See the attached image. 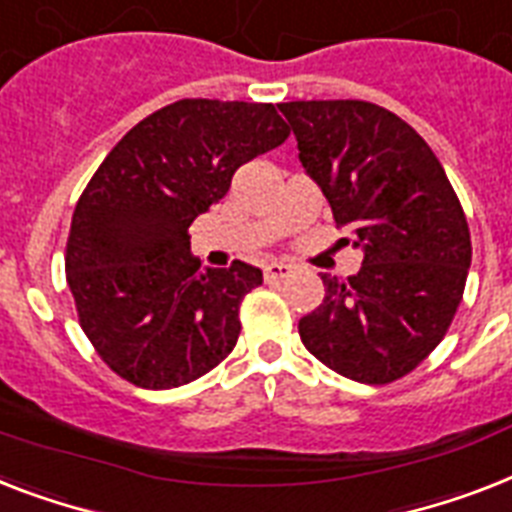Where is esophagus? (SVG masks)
<instances>
[{"label":"esophagus","mask_w":512,"mask_h":512,"mask_svg":"<svg viewBox=\"0 0 512 512\" xmlns=\"http://www.w3.org/2000/svg\"><path fill=\"white\" fill-rule=\"evenodd\" d=\"M286 276H292V265H286V263L265 265V281H281V278Z\"/></svg>","instance_id":"1"}]
</instances>
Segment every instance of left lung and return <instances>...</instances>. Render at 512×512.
I'll list each match as a JSON object with an SVG mask.
<instances>
[{"mask_svg": "<svg viewBox=\"0 0 512 512\" xmlns=\"http://www.w3.org/2000/svg\"><path fill=\"white\" fill-rule=\"evenodd\" d=\"M299 162L363 268L323 276L326 297L299 321L323 365L360 384H392L444 339L471 268V231L431 147L402 118L363 99L278 105Z\"/></svg>", "mask_w": 512, "mask_h": 512, "instance_id": "left-lung-1", "label": "left lung"}]
</instances>
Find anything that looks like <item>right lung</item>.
<instances>
[{"instance_id": "obj_1", "label": "right lung", "mask_w": 512, "mask_h": 512, "mask_svg": "<svg viewBox=\"0 0 512 512\" xmlns=\"http://www.w3.org/2000/svg\"><path fill=\"white\" fill-rule=\"evenodd\" d=\"M289 136L273 105L181 99L136 123L78 199L65 273L97 355L141 389H173L236 347L239 307L263 270L199 268L189 226L236 168Z\"/></svg>"}]
</instances>
